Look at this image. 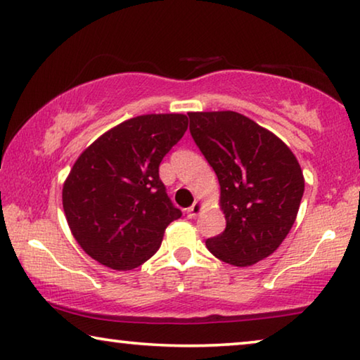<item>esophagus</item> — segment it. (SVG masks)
Masks as SVG:
<instances>
[{
	"mask_svg": "<svg viewBox=\"0 0 360 360\" xmlns=\"http://www.w3.org/2000/svg\"><path fill=\"white\" fill-rule=\"evenodd\" d=\"M202 211V202L201 201H195V202H193L191 204V206L190 207H188L186 209V215H188V217H196V215L199 214V212H201Z\"/></svg>",
	"mask_w": 360,
	"mask_h": 360,
	"instance_id": "1",
	"label": "esophagus"
}]
</instances>
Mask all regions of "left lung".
Segmentation results:
<instances>
[{
	"instance_id": "1",
	"label": "left lung",
	"mask_w": 360,
	"mask_h": 360,
	"mask_svg": "<svg viewBox=\"0 0 360 360\" xmlns=\"http://www.w3.org/2000/svg\"><path fill=\"white\" fill-rule=\"evenodd\" d=\"M190 131L220 185L224 233L207 250L222 262L250 267L274 254L295 224L304 175L291 149L235 110L188 112Z\"/></svg>"
}]
</instances>
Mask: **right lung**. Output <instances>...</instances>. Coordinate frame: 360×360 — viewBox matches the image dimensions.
<instances>
[{
    "label": "right lung",
    "mask_w": 360,
    "mask_h": 360,
    "mask_svg": "<svg viewBox=\"0 0 360 360\" xmlns=\"http://www.w3.org/2000/svg\"><path fill=\"white\" fill-rule=\"evenodd\" d=\"M188 129L185 114H145L88 146L63 186L69 229L82 250L114 270L145 264L167 225L181 217L159 179V164Z\"/></svg>",
    "instance_id": "1"
}]
</instances>
